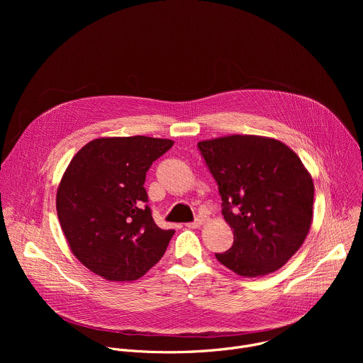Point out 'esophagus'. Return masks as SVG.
I'll list each match as a JSON object with an SVG mask.
<instances>
[{"label":"esophagus","instance_id":"34e87169","mask_svg":"<svg viewBox=\"0 0 363 363\" xmlns=\"http://www.w3.org/2000/svg\"><path fill=\"white\" fill-rule=\"evenodd\" d=\"M203 221H205V216L198 214V216H196V218H195L192 223H188V224H186V227H189V228H196V227L202 225V224H203Z\"/></svg>","mask_w":363,"mask_h":363}]
</instances>
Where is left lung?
<instances>
[{
    "label": "left lung",
    "mask_w": 363,
    "mask_h": 363,
    "mask_svg": "<svg viewBox=\"0 0 363 363\" xmlns=\"http://www.w3.org/2000/svg\"><path fill=\"white\" fill-rule=\"evenodd\" d=\"M234 230L230 250L217 260L242 277L283 267L303 244L313 216L315 186L284 143L251 135L198 142Z\"/></svg>",
    "instance_id": "1"
}]
</instances>
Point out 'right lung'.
Listing matches in <instances>:
<instances>
[{
    "label": "right lung",
    "mask_w": 363,
    "mask_h": 363,
    "mask_svg": "<svg viewBox=\"0 0 363 363\" xmlns=\"http://www.w3.org/2000/svg\"><path fill=\"white\" fill-rule=\"evenodd\" d=\"M169 139L101 138L83 146L57 189V216L73 254L112 281H132L157 264L174 235L155 224L146 172Z\"/></svg>",
    "instance_id": "add662e5"
}]
</instances>
